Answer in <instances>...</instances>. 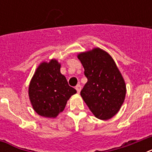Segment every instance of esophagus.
<instances>
[{"label":"esophagus","mask_w":152,"mask_h":152,"mask_svg":"<svg viewBox=\"0 0 152 152\" xmlns=\"http://www.w3.org/2000/svg\"><path fill=\"white\" fill-rule=\"evenodd\" d=\"M76 90L77 91V92H78V93L80 92V91H81V86H80V84H78V85L76 86Z\"/></svg>","instance_id":"34e87169"}]
</instances>
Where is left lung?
I'll use <instances>...</instances> for the list:
<instances>
[{
    "mask_svg": "<svg viewBox=\"0 0 152 152\" xmlns=\"http://www.w3.org/2000/svg\"><path fill=\"white\" fill-rule=\"evenodd\" d=\"M88 78L80 95L90 110L100 120L113 118L122 106L126 86L110 55L100 48L79 53Z\"/></svg>",
    "mask_w": 152,
    "mask_h": 152,
    "instance_id": "left-lung-1",
    "label": "left lung"
}]
</instances>
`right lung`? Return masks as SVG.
Instances as JSON below:
<instances>
[{"label": "right lung", "instance_id": "obj_1", "mask_svg": "<svg viewBox=\"0 0 152 152\" xmlns=\"http://www.w3.org/2000/svg\"><path fill=\"white\" fill-rule=\"evenodd\" d=\"M56 59L39 64L30 82L28 95L34 110L45 118H54L64 110L76 91L69 85Z\"/></svg>", "mask_w": 152, "mask_h": 152}]
</instances>
